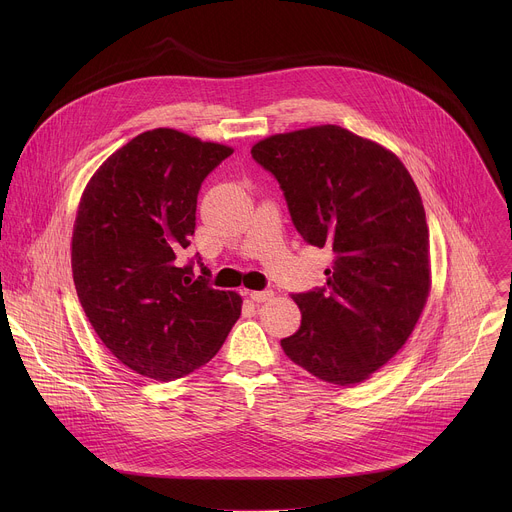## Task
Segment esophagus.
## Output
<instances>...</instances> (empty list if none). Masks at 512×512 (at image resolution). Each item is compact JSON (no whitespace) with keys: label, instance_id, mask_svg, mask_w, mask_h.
<instances>
[{"label":"esophagus","instance_id":"obj_1","mask_svg":"<svg viewBox=\"0 0 512 512\" xmlns=\"http://www.w3.org/2000/svg\"><path fill=\"white\" fill-rule=\"evenodd\" d=\"M249 298H251L253 302L261 304V302H267V300H271V298H273V291H271V289H263V291H251Z\"/></svg>","mask_w":512,"mask_h":512}]
</instances>
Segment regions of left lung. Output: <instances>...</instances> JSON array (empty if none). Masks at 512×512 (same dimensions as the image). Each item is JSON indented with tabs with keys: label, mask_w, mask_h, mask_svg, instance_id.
Listing matches in <instances>:
<instances>
[{
	"label": "left lung",
	"mask_w": 512,
	"mask_h": 512,
	"mask_svg": "<svg viewBox=\"0 0 512 512\" xmlns=\"http://www.w3.org/2000/svg\"><path fill=\"white\" fill-rule=\"evenodd\" d=\"M251 154L277 178L304 241L336 255L324 289L291 296L302 324L281 340L283 352L326 383L367 381L409 340L431 289L411 174L381 143L340 125L275 133Z\"/></svg>",
	"instance_id": "1"
}]
</instances>
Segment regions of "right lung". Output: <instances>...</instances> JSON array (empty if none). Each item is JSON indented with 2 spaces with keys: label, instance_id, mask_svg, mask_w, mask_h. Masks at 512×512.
Wrapping results in <instances>:
<instances>
[{
  "label": "right lung",
  "instance_id": "obj_1",
  "mask_svg": "<svg viewBox=\"0 0 512 512\" xmlns=\"http://www.w3.org/2000/svg\"><path fill=\"white\" fill-rule=\"evenodd\" d=\"M233 154L178 129L143 131L91 176L72 229L81 306L109 352L162 383L190 375L223 346L241 316L237 291L194 279L176 257L196 229L202 180Z\"/></svg>",
  "mask_w": 512,
  "mask_h": 512
}]
</instances>
